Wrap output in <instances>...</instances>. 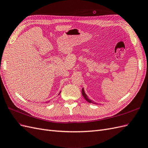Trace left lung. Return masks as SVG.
<instances>
[{
  "instance_id": "left-lung-1",
  "label": "left lung",
  "mask_w": 148,
  "mask_h": 148,
  "mask_svg": "<svg viewBox=\"0 0 148 148\" xmlns=\"http://www.w3.org/2000/svg\"><path fill=\"white\" fill-rule=\"evenodd\" d=\"M82 95L84 96V99H85L88 102H89V103H94V104H95V102H93L92 100H91L90 99H89L88 98V97H87V95L86 94V93H85V92H84V88H82Z\"/></svg>"
}]
</instances>
